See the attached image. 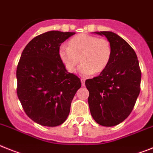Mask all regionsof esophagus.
<instances>
[{"instance_id":"1","label":"esophagus","mask_w":153,"mask_h":153,"mask_svg":"<svg viewBox=\"0 0 153 153\" xmlns=\"http://www.w3.org/2000/svg\"><path fill=\"white\" fill-rule=\"evenodd\" d=\"M85 80L84 79H81V82H82V86H85Z\"/></svg>"}]
</instances>
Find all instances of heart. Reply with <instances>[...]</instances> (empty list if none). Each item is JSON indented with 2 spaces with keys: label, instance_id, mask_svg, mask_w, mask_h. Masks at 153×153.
I'll return each mask as SVG.
<instances>
[{
  "label": "heart",
  "instance_id": "obj_1",
  "mask_svg": "<svg viewBox=\"0 0 153 153\" xmlns=\"http://www.w3.org/2000/svg\"><path fill=\"white\" fill-rule=\"evenodd\" d=\"M112 46L110 41L88 34L75 36L68 46L59 47V57L69 72H74L81 61L79 72L88 76L102 72L110 64L112 57Z\"/></svg>",
  "mask_w": 153,
  "mask_h": 153
}]
</instances>
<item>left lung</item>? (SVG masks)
Masks as SVG:
<instances>
[{"mask_svg":"<svg viewBox=\"0 0 153 153\" xmlns=\"http://www.w3.org/2000/svg\"><path fill=\"white\" fill-rule=\"evenodd\" d=\"M105 36L112 46L110 64L100 74L85 81L92 117L102 126L112 127L131 113L140 92L142 73L135 52L112 32H95Z\"/></svg>","mask_w":153,"mask_h":153,"instance_id":"obj_1","label":"left lung"}]
</instances>
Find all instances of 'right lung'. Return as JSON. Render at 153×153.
Masks as SVG:
<instances>
[{"label": "right lung", "mask_w": 153, "mask_h": 153, "mask_svg": "<svg viewBox=\"0 0 153 153\" xmlns=\"http://www.w3.org/2000/svg\"><path fill=\"white\" fill-rule=\"evenodd\" d=\"M75 33L50 31L26 45L18 64L17 95L24 111L37 124L56 127L65 122L82 86L59 57L61 43Z\"/></svg>", "instance_id": "right-lung-1"}]
</instances>
